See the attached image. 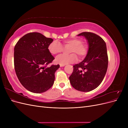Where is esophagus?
Segmentation results:
<instances>
[{"mask_svg": "<svg viewBox=\"0 0 128 128\" xmlns=\"http://www.w3.org/2000/svg\"><path fill=\"white\" fill-rule=\"evenodd\" d=\"M60 67H64V64H60Z\"/></svg>", "mask_w": 128, "mask_h": 128, "instance_id": "esophagus-1", "label": "esophagus"}]
</instances>
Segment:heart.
<instances>
[{
  "label": "heart",
  "instance_id": "1",
  "mask_svg": "<svg viewBox=\"0 0 128 128\" xmlns=\"http://www.w3.org/2000/svg\"><path fill=\"white\" fill-rule=\"evenodd\" d=\"M83 41L79 38H74L72 39L64 40L62 44L56 40L52 42L48 45V50L53 55L60 53L63 51L64 47L70 46L68 50L69 54H62L56 57V62L60 64H66L69 63L74 62L77 60V56L79 59H82L86 55L88 51L87 45L83 43Z\"/></svg>",
  "mask_w": 128,
  "mask_h": 128
}]
</instances>
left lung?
<instances>
[{"label":"left lung","instance_id":"8db88e82","mask_svg":"<svg viewBox=\"0 0 128 128\" xmlns=\"http://www.w3.org/2000/svg\"><path fill=\"white\" fill-rule=\"evenodd\" d=\"M78 36L86 37L88 50L86 58L73 66L69 80L76 90L89 92L99 86L106 75L108 63L106 45L101 37L94 33L83 32Z\"/></svg>","mask_w":128,"mask_h":128}]
</instances>
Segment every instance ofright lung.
Here are the masks:
<instances>
[{
  "instance_id": "add662e5",
  "label": "right lung",
  "mask_w": 128,
  "mask_h": 128,
  "mask_svg": "<svg viewBox=\"0 0 128 128\" xmlns=\"http://www.w3.org/2000/svg\"><path fill=\"white\" fill-rule=\"evenodd\" d=\"M39 32H30L18 40L14 47L15 71L21 84L28 91L40 94L51 88L59 64L48 65L54 58L48 50L53 42Z\"/></svg>"
}]
</instances>
